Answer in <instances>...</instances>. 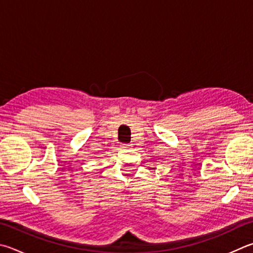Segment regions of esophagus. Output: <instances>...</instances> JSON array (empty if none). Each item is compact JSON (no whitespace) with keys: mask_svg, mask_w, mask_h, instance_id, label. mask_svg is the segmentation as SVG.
Masks as SVG:
<instances>
[{"mask_svg":"<svg viewBox=\"0 0 253 253\" xmlns=\"http://www.w3.org/2000/svg\"><path fill=\"white\" fill-rule=\"evenodd\" d=\"M124 146H129V145H124Z\"/></svg>","mask_w":253,"mask_h":253,"instance_id":"esophagus-1","label":"esophagus"}]
</instances>
